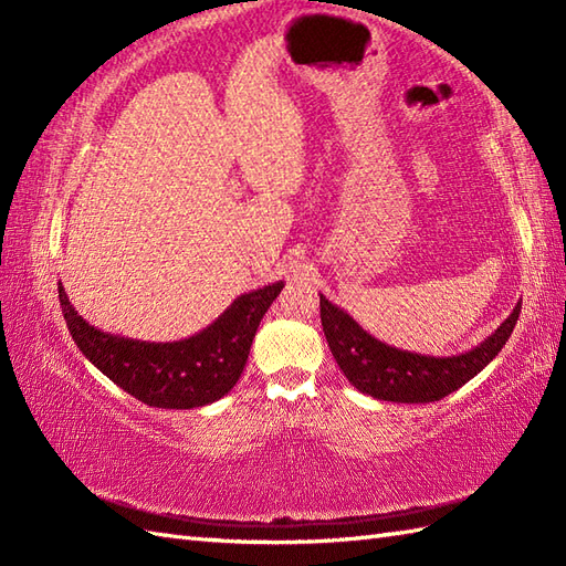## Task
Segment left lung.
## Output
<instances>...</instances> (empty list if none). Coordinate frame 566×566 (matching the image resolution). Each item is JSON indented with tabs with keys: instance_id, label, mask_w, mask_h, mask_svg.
<instances>
[{
	"instance_id": "1",
	"label": "left lung",
	"mask_w": 566,
	"mask_h": 566,
	"mask_svg": "<svg viewBox=\"0 0 566 566\" xmlns=\"http://www.w3.org/2000/svg\"><path fill=\"white\" fill-rule=\"evenodd\" d=\"M321 296V326L335 363L355 389L379 401L430 403L474 379L506 345L521 316V302L501 326L460 355H420L377 340L345 308Z\"/></svg>"
}]
</instances>
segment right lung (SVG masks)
Segmentation results:
<instances>
[{"mask_svg": "<svg viewBox=\"0 0 566 566\" xmlns=\"http://www.w3.org/2000/svg\"><path fill=\"white\" fill-rule=\"evenodd\" d=\"M282 286L284 282H272L235 296L207 328L172 343L99 331L77 314L63 282H57V298L80 353L116 387L155 408H197L219 401L235 387L260 321Z\"/></svg>", "mask_w": 566, "mask_h": 566, "instance_id": "1", "label": "right lung"}]
</instances>
